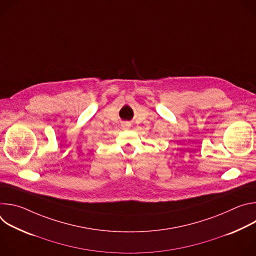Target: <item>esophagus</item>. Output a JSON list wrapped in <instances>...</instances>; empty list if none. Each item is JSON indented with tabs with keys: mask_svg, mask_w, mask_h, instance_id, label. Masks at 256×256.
<instances>
[{
	"mask_svg": "<svg viewBox=\"0 0 256 256\" xmlns=\"http://www.w3.org/2000/svg\"><path fill=\"white\" fill-rule=\"evenodd\" d=\"M130 124H124L122 126V128H126V130L130 128Z\"/></svg>",
	"mask_w": 256,
	"mask_h": 256,
	"instance_id": "esophagus-1",
	"label": "esophagus"
}]
</instances>
